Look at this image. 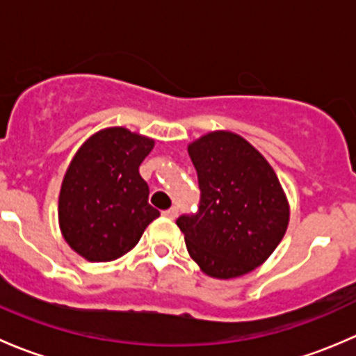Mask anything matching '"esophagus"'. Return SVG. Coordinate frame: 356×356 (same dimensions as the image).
I'll use <instances>...</instances> for the list:
<instances>
[{
    "label": "esophagus",
    "instance_id": "esophagus-1",
    "mask_svg": "<svg viewBox=\"0 0 356 356\" xmlns=\"http://www.w3.org/2000/svg\"><path fill=\"white\" fill-rule=\"evenodd\" d=\"M177 211H179L177 207H172V208H168V210H165L163 215L167 218H175V217H177Z\"/></svg>",
    "mask_w": 356,
    "mask_h": 356
}]
</instances>
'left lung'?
<instances>
[{
    "mask_svg": "<svg viewBox=\"0 0 356 356\" xmlns=\"http://www.w3.org/2000/svg\"><path fill=\"white\" fill-rule=\"evenodd\" d=\"M188 153L201 189L198 213L177 218L189 257L210 277H241L284 238V189L265 156L234 132H208L189 143Z\"/></svg>",
    "mask_w": 356,
    "mask_h": 356,
    "instance_id": "1",
    "label": "left lung"
}]
</instances>
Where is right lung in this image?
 <instances>
[{
    "label": "right lung",
    "instance_id": "obj_1",
    "mask_svg": "<svg viewBox=\"0 0 356 356\" xmlns=\"http://www.w3.org/2000/svg\"><path fill=\"white\" fill-rule=\"evenodd\" d=\"M155 146L152 138L125 127H106L82 143L58 198L63 239L89 261H111L139 243L160 215L148 203L139 165Z\"/></svg>",
    "mask_w": 356,
    "mask_h": 356
}]
</instances>
